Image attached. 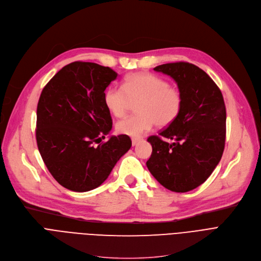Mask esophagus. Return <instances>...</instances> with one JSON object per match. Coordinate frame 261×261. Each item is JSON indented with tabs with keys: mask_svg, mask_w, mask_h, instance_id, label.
I'll return each instance as SVG.
<instances>
[{
	"mask_svg": "<svg viewBox=\"0 0 261 261\" xmlns=\"http://www.w3.org/2000/svg\"><path fill=\"white\" fill-rule=\"evenodd\" d=\"M138 143H140V138L132 137V146H136Z\"/></svg>",
	"mask_w": 261,
	"mask_h": 261,
	"instance_id": "esophagus-1",
	"label": "esophagus"
}]
</instances>
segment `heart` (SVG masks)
Masks as SVG:
<instances>
[{"label":"heart","mask_w":261,"mask_h":261,"mask_svg":"<svg viewBox=\"0 0 261 261\" xmlns=\"http://www.w3.org/2000/svg\"><path fill=\"white\" fill-rule=\"evenodd\" d=\"M131 101L136 103V114L116 123L120 134L140 136L155 124L166 127L174 121L182 106V95L175 86L151 73H132L126 76L123 87L111 86L103 93V103L116 117L126 114Z\"/></svg>","instance_id":"obj_1"}]
</instances>
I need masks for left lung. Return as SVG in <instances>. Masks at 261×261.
Returning a JSON list of instances; mask_svg holds the SVG:
<instances>
[{"label":"left lung","instance_id":"8db88e82","mask_svg":"<svg viewBox=\"0 0 261 261\" xmlns=\"http://www.w3.org/2000/svg\"><path fill=\"white\" fill-rule=\"evenodd\" d=\"M154 70L176 82L182 106L174 121L148 137L152 154L147 167L168 190L188 192L203 184L221 160L227 120L223 97L214 81L193 64L169 63Z\"/></svg>","mask_w":261,"mask_h":261}]
</instances>
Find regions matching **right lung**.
Segmentation results:
<instances>
[{
    "label": "right lung",
    "instance_id": "right-lung-1",
    "mask_svg": "<svg viewBox=\"0 0 261 261\" xmlns=\"http://www.w3.org/2000/svg\"><path fill=\"white\" fill-rule=\"evenodd\" d=\"M117 73L95 63L73 62L44 87L37 109V144L54 178L74 192L105 181L128 150V135L110 136V112L103 93ZM98 143V145H95Z\"/></svg>",
    "mask_w": 261,
    "mask_h": 261
}]
</instances>
